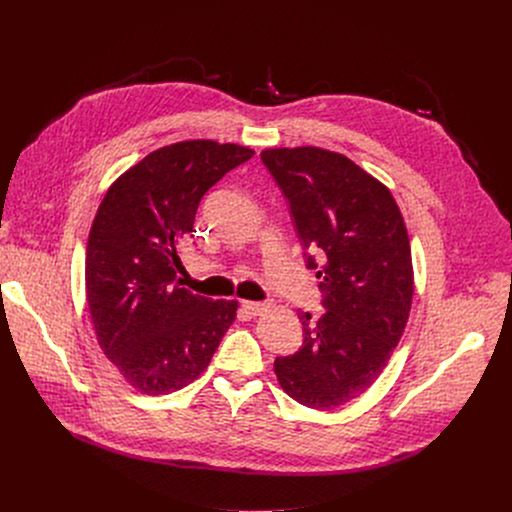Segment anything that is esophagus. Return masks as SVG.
Instances as JSON below:
<instances>
[{"mask_svg":"<svg viewBox=\"0 0 512 512\" xmlns=\"http://www.w3.org/2000/svg\"><path fill=\"white\" fill-rule=\"evenodd\" d=\"M241 306L249 316H261L263 312H267V304L261 302H241Z\"/></svg>","mask_w":512,"mask_h":512,"instance_id":"esophagus-1","label":"esophagus"}]
</instances>
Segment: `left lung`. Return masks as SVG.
I'll use <instances>...</instances> for the list:
<instances>
[{
    "mask_svg": "<svg viewBox=\"0 0 512 512\" xmlns=\"http://www.w3.org/2000/svg\"><path fill=\"white\" fill-rule=\"evenodd\" d=\"M261 162L283 192L308 269H318V320L300 314L304 344L275 358L281 389L312 409H336L383 373L405 330L413 267L403 216L389 188L342 154L265 150ZM320 248L318 266L307 253Z\"/></svg>",
    "mask_w": 512,
    "mask_h": 512,
    "instance_id": "obj_1",
    "label": "left lung"
}]
</instances>
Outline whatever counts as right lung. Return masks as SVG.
<instances>
[{"label": "right lung", "instance_id": "1", "mask_svg": "<svg viewBox=\"0 0 512 512\" xmlns=\"http://www.w3.org/2000/svg\"><path fill=\"white\" fill-rule=\"evenodd\" d=\"M253 158L235 143L166 145L105 194L87 245V302L99 346L123 379L166 395L204 373L237 302L192 294L176 279L178 247L194 233L202 196Z\"/></svg>", "mask_w": 512, "mask_h": 512}]
</instances>
